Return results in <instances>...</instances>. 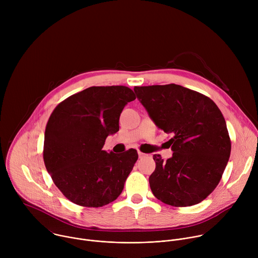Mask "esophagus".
<instances>
[{
  "label": "esophagus",
  "mask_w": 258,
  "mask_h": 258,
  "mask_svg": "<svg viewBox=\"0 0 258 258\" xmlns=\"http://www.w3.org/2000/svg\"><path fill=\"white\" fill-rule=\"evenodd\" d=\"M138 155H139V158H143V157L146 156V154H145V153H142L141 151H138Z\"/></svg>",
  "instance_id": "esophagus-1"
}]
</instances>
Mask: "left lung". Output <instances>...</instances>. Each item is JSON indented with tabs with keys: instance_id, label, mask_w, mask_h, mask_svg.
Masks as SVG:
<instances>
[{
	"instance_id": "1",
	"label": "left lung",
	"mask_w": 258,
	"mask_h": 258,
	"mask_svg": "<svg viewBox=\"0 0 258 258\" xmlns=\"http://www.w3.org/2000/svg\"><path fill=\"white\" fill-rule=\"evenodd\" d=\"M134 91L156 126L172 135L167 142L172 156L163 161L153 155V195L176 207L200 203L218 185L231 154L222 112L208 97L174 84Z\"/></svg>"
}]
</instances>
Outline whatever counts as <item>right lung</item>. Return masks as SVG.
Returning <instances> with one entry per match:
<instances>
[{
	"label": "right lung",
	"instance_id": "add662e5",
	"mask_svg": "<svg viewBox=\"0 0 258 258\" xmlns=\"http://www.w3.org/2000/svg\"><path fill=\"white\" fill-rule=\"evenodd\" d=\"M136 99L123 86L91 87L61 102L45 131L44 161L62 194L86 207H101L122 192L138 153L102 150L108 136L119 131L124 106Z\"/></svg>",
	"mask_w": 258,
	"mask_h": 258
}]
</instances>
